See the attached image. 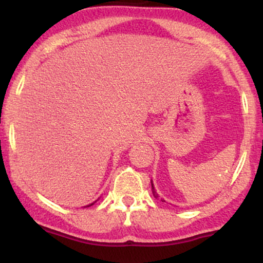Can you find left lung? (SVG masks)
I'll return each instance as SVG.
<instances>
[{
	"label": "left lung",
	"instance_id": "8db88e82",
	"mask_svg": "<svg viewBox=\"0 0 263 263\" xmlns=\"http://www.w3.org/2000/svg\"><path fill=\"white\" fill-rule=\"evenodd\" d=\"M152 188H153V185H152ZM153 194H155V192H153ZM156 197H157V195H156Z\"/></svg>",
	"mask_w": 263,
	"mask_h": 263
}]
</instances>
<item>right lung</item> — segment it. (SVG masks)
<instances>
[{
	"label": "right lung",
	"instance_id": "right-lung-1",
	"mask_svg": "<svg viewBox=\"0 0 263 263\" xmlns=\"http://www.w3.org/2000/svg\"><path fill=\"white\" fill-rule=\"evenodd\" d=\"M92 204H93V203H92ZM92 204H91V205H92Z\"/></svg>",
	"mask_w": 263,
	"mask_h": 263
}]
</instances>
